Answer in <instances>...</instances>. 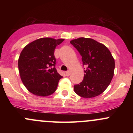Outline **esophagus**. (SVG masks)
<instances>
[{
  "label": "esophagus",
  "instance_id": "esophagus-1",
  "mask_svg": "<svg viewBox=\"0 0 133 133\" xmlns=\"http://www.w3.org/2000/svg\"><path fill=\"white\" fill-rule=\"evenodd\" d=\"M70 74H71V71H70L69 70V71H68L65 72V75H66L67 76H69Z\"/></svg>",
  "mask_w": 133,
  "mask_h": 133
}]
</instances>
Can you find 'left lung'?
<instances>
[{
	"label": "left lung",
	"mask_w": 133,
	"mask_h": 133,
	"mask_svg": "<svg viewBox=\"0 0 133 133\" xmlns=\"http://www.w3.org/2000/svg\"><path fill=\"white\" fill-rule=\"evenodd\" d=\"M70 43L87 67L82 81L74 85V91L84 98L99 96L106 89L114 76L115 62L111 52L103 44L90 38H78Z\"/></svg>",
	"instance_id": "1"
}]
</instances>
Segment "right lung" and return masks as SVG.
<instances>
[{
	"label": "right lung",
	"instance_id": "1",
	"mask_svg": "<svg viewBox=\"0 0 133 133\" xmlns=\"http://www.w3.org/2000/svg\"><path fill=\"white\" fill-rule=\"evenodd\" d=\"M64 39L44 37L23 49L18 61L21 80L28 91L36 96H49L56 91L62 78L56 68L54 50Z\"/></svg>",
	"mask_w": 133,
	"mask_h": 133
}]
</instances>
